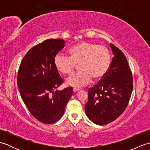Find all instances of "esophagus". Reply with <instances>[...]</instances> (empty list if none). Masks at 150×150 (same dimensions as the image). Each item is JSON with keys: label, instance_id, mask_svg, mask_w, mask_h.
<instances>
[{"label": "esophagus", "instance_id": "obj_1", "mask_svg": "<svg viewBox=\"0 0 150 150\" xmlns=\"http://www.w3.org/2000/svg\"><path fill=\"white\" fill-rule=\"evenodd\" d=\"M73 91H74V92H76V91H79V90H80V88H73Z\"/></svg>", "mask_w": 150, "mask_h": 150}]
</instances>
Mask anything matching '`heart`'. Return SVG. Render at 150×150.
<instances>
[{"mask_svg":"<svg viewBox=\"0 0 150 150\" xmlns=\"http://www.w3.org/2000/svg\"><path fill=\"white\" fill-rule=\"evenodd\" d=\"M54 64L65 75L71 74L79 64L81 71L73 73L66 83L75 88L82 87L90 83L92 78L99 80L106 75L111 66V54L106 46L82 42L70 48L69 56L57 53Z\"/></svg>","mask_w":150,"mask_h":150,"instance_id":"obj_1","label":"heart"}]
</instances>
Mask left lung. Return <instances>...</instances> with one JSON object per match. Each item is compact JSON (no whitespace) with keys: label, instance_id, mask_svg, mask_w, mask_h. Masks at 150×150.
<instances>
[{"label":"left lung","instance_id":"8db88e82","mask_svg":"<svg viewBox=\"0 0 150 150\" xmlns=\"http://www.w3.org/2000/svg\"><path fill=\"white\" fill-rule=\"evenodd\" d=\"M113 57L108 73L93 87L88 89L85 105L86 115L98 125L117 119L126 110L133 88L132 72L119 47L110 43Z\"/></svg>","mask_w":150,"mask_h":150}]
</instances>
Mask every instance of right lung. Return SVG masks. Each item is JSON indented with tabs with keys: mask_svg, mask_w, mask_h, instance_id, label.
Instances as JSON below:
<instances>
[{
	"mask_svg": "<svg viewBox=\"0 0 150 150\" xmlns=\"http://www.w3.org/2000/svg\"><path fill=\"white\" fill-rule=\"evenodd\" d=\"M64 44L62 39L38 44L27 52L18 68L17 85L22 99L30 113L44 124L55 123L62 117L73 93L71 87L56 90L63 79L54 58Z\"/></svg>",
	"mask_w": 150,
	"mask_h": 150,
	"instance_id": "1",
	"label": "right lung"
}]
</instances>
